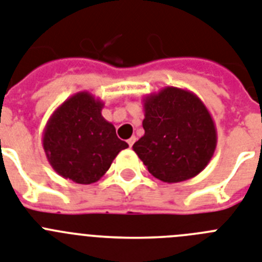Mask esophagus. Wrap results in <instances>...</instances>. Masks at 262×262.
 Masks as SVG:
<instances>
[{
	"instance_id": "esophagus-1",
	"label": "esophagus",
	"mask_w": 262,
	"mask_h": 262,
	"mask_svg": "<svg viewBox=\"0 0 262 262\" xmlns=\"http://www.w3.org/2000/svg\"><path fill=\"white\" fill-rule=\"evenodd\" d=\"M135 142H136V138H135V136H133V138H129V139L127 140V143H128V146H129V147H133V146H134V143H135Z\"/></svg>"
}]
</instances>
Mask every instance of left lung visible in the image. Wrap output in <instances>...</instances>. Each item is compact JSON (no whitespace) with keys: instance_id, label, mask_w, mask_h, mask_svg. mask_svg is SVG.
<instances>
[{"instance_id":"left-lung-1","label":"left lung","mask_w":262,"mask_h":262,"mask_svg":"<svg viewBox=\"0 0 262 262\" xmlns=\"http://www.w3.org/2000/svg\"><path fill=\"white\" fill-rule=\"evenodd\" d=\"M143 103L144 135L133 148L149 173L169 184L199 175L217 144L214 122L200 98L168 86L146 95Z\"/></svg>"}]
</instances>
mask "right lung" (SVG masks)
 Instances as JSON below:
<instances>
[{
  "label": "right lung",
  "mask_w": 262,
  "mask_h": 262,
  "mask_svg": "<svg viewBox=\"0 0 262 262\" xmlns=\"http://www.w3.org/2000/svg\"><path fill=\"white\" fill-rule=\"evenodd\" d=\"M104 103L87 91L74 94L55 110L43 129L42 146L58 175L78 184L98 182L128 144L102 116Z\"/></svg>",
  "instance_id": "add662e5"
}]
</instances>
